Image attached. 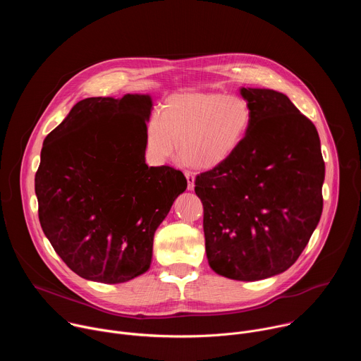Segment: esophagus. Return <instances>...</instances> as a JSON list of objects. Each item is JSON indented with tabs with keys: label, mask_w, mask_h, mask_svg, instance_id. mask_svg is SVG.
Segmentation results:
<instances>
[{
	"label": "esophagus",
	"mask_w": 361,
	"mask_h": 361,
	"mask_svg": "<svg viewBox=\"0 0 361 361\" xmlns=\"http://www.w3.org/2000/svg\"><path fill=\"white\" fill-rule=\"evenodd\" d=\"M185 178H187V188L191 191L194 190V183H195V174L192 171H185Z\"/></svg>",
	"instance_id": "1"
}]
</instances>
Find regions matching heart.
<instances>
[{"label":"heart","instance_id":"heart-1","mask_svg":"<svg viewBox=\"0 0 361 361\" xmlns=\"http://www.w3.org/2000/svg\"><path fill=\"white\" fill-rule=\"evenodd\" d=\"M252 123L248 102L220 92H177L163 113L145 126V151L154 163L173 159L178 148L184 161L210 170L228 161L244 142Z\"/></svg>","mask_w":361,"mask_h":361}]
</instances>
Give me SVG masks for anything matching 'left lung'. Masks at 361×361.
Instances as JSON below:
<instances>
[{
  "instance_id": "1",
  "label": "left lung",
  "mask_w": 361,
  "mask_h": 361,
  "mask_svg": "<svg viewBox=\"0 0 361 361\" xmlns=\"http://www.w3.org/2000/svg\"><path fill=\"white\" fill-rule=\"evenodd\" d=\"M252 113L234 156L195 178L204 207L210 267L238 281L290 269L323 212L324 161L314 124L290 98L267 88H240Z\"/></svg>"
}]
</instances>
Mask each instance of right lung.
<instances>
[{
    "label": "right lung",
    "instance_id": "obj_1",
    "mask_svg": "<svg viewBox=\"0 0 361 361\" xmlns=\"http://www.w3.org/2000/svg\"><path fill=\"white\" fill-rule=\"evenodd\" d=\"M151 107L148 94L85 98L44 140L39 224L85 280L118 284L144 274L154 233L187 188L181 171L145 164Z\"/></svg>",
    "mask_w": 361,
    "mask_h": 361
}]
</instances>
